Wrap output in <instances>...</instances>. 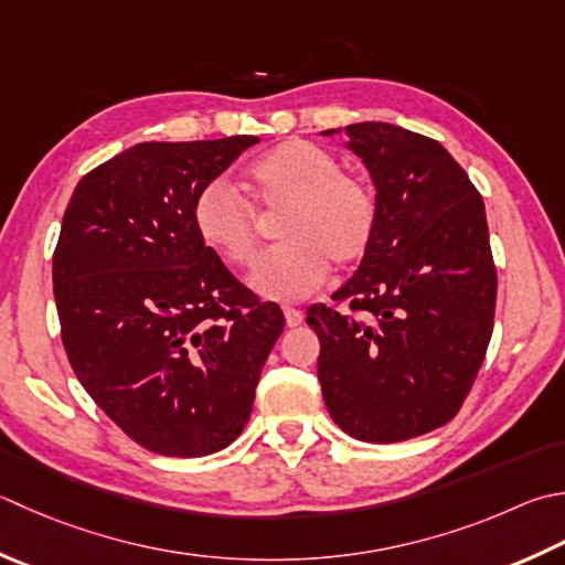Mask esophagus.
Returning <instances> with one entry per match:
<instances>
[{
    "mask_svg": "<svg viewBox=\"0 0 565 565\" xmlns=\"http://www.w3.org/2000/svg\"><path fill=\"white\" fill-rule=\"evenodd\" d=\"M284 316H286V326H289V328H296V326L303 323V313L298 311V308L286 306V308H284Z\"/></svg>",
    "mask_w": 565,
    "mask_h": 565,
    "instance_id": "34e87169",
    "label": "esophagus"
}]
</instances>
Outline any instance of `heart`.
Listing matches in <instances>:
<instances>
[{"mask_svg": "<svg viewBox=\"0 0 565 565\" xmlns=\"http://www.w3.org/2000/svg\"><path fill=\"white\" fill-rule=\"evenodd\" d=\"M254 207L276 223L279 247L259 257L249 274L254 294L269 301H301L323 286L330 262L355 267L377 235L380 203L374 188L342 171L328 149L286 139L245 173ZM193 227L203 245L230 267H247L259 247V217L223 181L207 183L193 201Z\"/></svg>", "mask_w": 565, "mask_h": 565, "instance_id": "obj_1", "label": "heart"}]
</instances>
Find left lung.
I'll use <instances>...</instances> for the list:
<instances>
[{"label": "left lung", "instance_id": "obj_1", "mask_svg": "<svg viewBox=\"0 0 565 565\" xmlns=\"http://www.w3.org/2000/svg\"><path fill=\"white\" fill-rule=\"evenodd\" d=\"M345 135L377 188V235L333 294L350 313L316 303L306 323L333 422L396 444L460 412L492 338L497 269L482 195L436 139L386 121Z\"/></svg>", "mask_w": 565, "mask_h": 565}]
</instances>
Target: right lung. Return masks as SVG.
Wrapping results in <instances>:
<instances>
[{
    "label": "right lung",
    "mask_w": 565,
    "mask_h": 565,
    "mask_svg": "<svg viewBox=\"0 0 565 565\" xmlns=\"http://www.w3.org/2000/svg\"><path fill=\"white\" fill-rule=\"evenodd\" d=\"M257 137L143 141L85 173L53 252V296L75 377L151 452L201 458L249 422L284 330L210 252L193 201Z\"/></svg>",
    "instance_id": "1"
}]
</instances>
